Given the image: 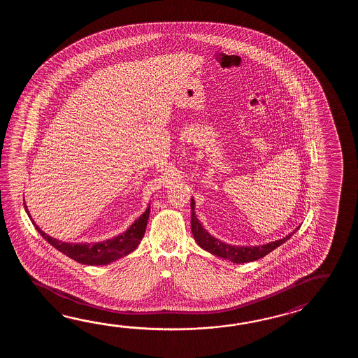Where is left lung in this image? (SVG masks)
<instances>
[{
    "label": "left lung",
    "mask_w": 358,
    "mask_h": 358,
    "mask_svg": "<svg viewBox=\"0 0 358 358\" xmlns=\"http://www.w3.org/2000/svg\"><path fill=\"white\" fill-rule=\"evenodd\" d=\"M190 205H192V219H190V228H192V233L196 239L198 245L201 248H203L205 251L213 253L217 257L221 259H229L234 264H244V262H251V261H256V259H262L265 257L267 253L274 251L276 247H279L280 244L284 243L287 239H289L293 233H290L289 236L275 241L271 243L262 244V245H231V244L224 243L219 239H216L215 236L208 234L206 231L202 224L196 216L194 213V201L193 198H190Z\"/></svg>",
    "instance_id": "obj_1"
}]
</instances>
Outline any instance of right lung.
<instances>
[{"label": "right lung", "instance_id": "right-lung-1", "mask_svg": "<svg viewBox=\"0 0 358 358\" xmlns=\"http://www.w3.org/2000/svg\"><path fill=\"white\" fill-rule=\"evenodd\" d=\"M24 208L28 213L33 225L38 230L39 234L43 236L48 243L56 250H59L61 253L66 255L70 259L78 261L79 264L91 265V266L111 264L116 259H122L134 251L145 236V227L150 216V206H148V208L141 215V217L136 220V222L125 233H122V236H115L114 239H108L106 242L90 245V244L65 243L55 239L52 236H47L46 233L42 231L38 225L31 219V213L28 211V207L25 203H24Z\"/></svg>", "mask_w": 358, "mask_h": 358}]
</instances>
